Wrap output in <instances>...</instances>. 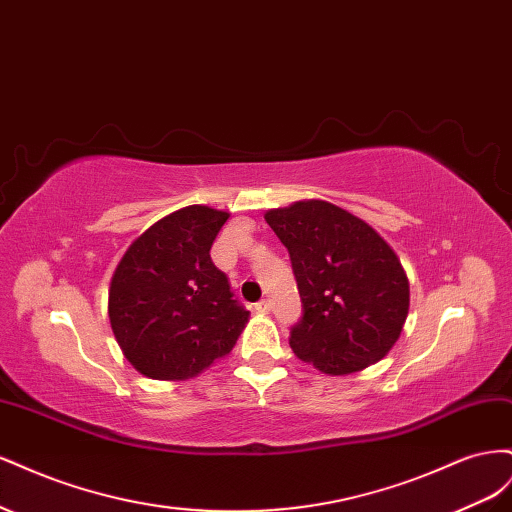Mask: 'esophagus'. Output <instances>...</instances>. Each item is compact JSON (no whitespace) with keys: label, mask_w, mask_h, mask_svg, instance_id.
Returning <instances> with one entry per match:
<instances>
[{"label":"esophagus","mask_w":512,"mask_h":512,"mask_svg":"<svg viewBox=\"0 0 512 512\" xmlns=\"http://www.w3.org/2000/svg\"><path fill=\"white\" fill-rule=\"evenodd\" d=\"M269 309H271V303H269V301H258V303H256V312H258V314H269Z\"/></svg>","instance_id":"obj_1"}]
</instances>
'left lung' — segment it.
Instances as JSON below:
<instances>
[{
  "label": "left lung",
  "mask_w": 512,
  "mask_h": 512,
  "mask_svg": "<svg viewBox=\"0 0 512 512\" xmlns=\"http://www.w3.org/2000/svg\"><path fill=\"white\" fill-rule=\"evenodd\" d=\"M303 301L290 348L322 374L348 376L384 359L404 331L410 284L393 247L327 200L269 209Z\"/></svg>",
  "instance_id": "1"
}]
</instances>
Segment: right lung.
I'll return each mask as SVG.
<instances>
[{
	"mask_svg": "<svg viewBox=\"0 0 512 512\" xmlns=\"http://www.w3.org/2000/svg\"><path fill=\"white\" fill-rule=\"evenodd\" d=\"M228 211L190 205L136 237L108 286L123 356L151 380H188L235 348L250 312L232 299L211 245Z\"/></svg>",
	"mask_w": 512,
	"mask_h": 512,
	"instance_id": "add662e5",
	"label": "right lung"
}]
</instances>
